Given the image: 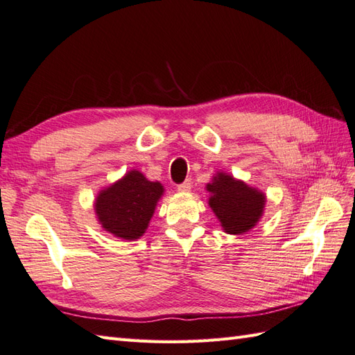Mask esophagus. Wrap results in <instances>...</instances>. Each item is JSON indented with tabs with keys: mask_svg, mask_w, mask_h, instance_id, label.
Instances as JSON below:
<instances>
[{
	"mask_svg": "<svg viewBox=\"0 0 355 355\" xmlns=\"http://www.w3.org/2000/svg\"><path fill=\"white\" fill-rule=\"evenodd\" d=\"M177 190H178V192H181V193H187V192H190V181L187 180V181H184V183L178 184V186H177Z\"/></svg>",
	"mask_w": 355,
	"mask_h": 355,
	"instance_id": "34e87169",
	"label": "esophagus"
}]
</instances>
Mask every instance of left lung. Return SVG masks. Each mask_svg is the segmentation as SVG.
<instances>
[{"label":"left lung","mask_w":355,"mask_h":355,"mask_svg":"<svg viewBox=\"0 0 355 355\" xmlns=\"http://www.w3.org/2000/svg\"><path fill=\"white\" fill-rule=\"evenodd\" d=\"M205 189L210 193L208 205L226 234L249 232L264 214L266 193L223 171L216 172Z\"/></svg>","instance_id":"left-lung-1"}]
</instances>
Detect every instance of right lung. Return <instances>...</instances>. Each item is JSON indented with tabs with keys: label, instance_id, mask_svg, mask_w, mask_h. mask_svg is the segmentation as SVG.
Returning <instances> with one entry per match:
<instances>
[{
	"label": "right lung",
	"instance_id": "right-lung-1",
	"mask_svg": "<svg viewBox=\"0 0 355 355\" xmlns=\"http://www.w3.org/2000/svg\"><path fill=\"white\" fill-rule=\"evenodd\" d=\"M163 192L165 189L159 181H150L138 169H130L97 193V222L116 239L138 240L147 231Z\"/></svg>",
	"mask_w": 355,
	"mask_h": 355
}]
</instances>
